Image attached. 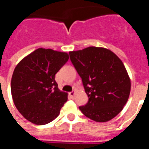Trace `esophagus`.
Wrapping results in <instances>:
<instances>
[{"label":"esophagus","mask_w":149,"mask_h":149,"mask_svg":"<svg viewBox=\"0 0 149 149\" xmlns=\"http://www.w3.org/2000/svg\"><path fill=\"white\" fill-rule=\"evenodd\" d=\"M69 95L71 98H74V96L75 95V91H72L71 93H69Z\"/></svg>","instance_id":"1"}]
</instances>
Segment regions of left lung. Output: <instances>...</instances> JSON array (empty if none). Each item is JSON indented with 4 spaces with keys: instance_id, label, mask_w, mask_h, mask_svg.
Here are the masks:
<instances>
[{
    "instance_id": "1",
    "label": "left lung",
    "mask_w": 149,
    "mask_h": 149,
    "mask_svg": "<svg viewBox=\"0 0 149 149\" xmlns=\"http://www.w3.org/2000/svg\"><path fill=\"white\" fill-rule=\"evenodd\" d=\"M69 55L89 98L79 109L95 122L113 119L127 103L131 92V80L122 60L110 50L93 46L70 51Z\"/></svg>"
}]
</instances>
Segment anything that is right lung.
<instances>
[{
  "label": "right lung",
  "instance_id": "add662e5",
  "mask_svg": "<svg viewBox=\"0 0 149 149\" xmlns=\"http://www.w3.org/2000/svg\"><path fill=\"white\" fill-rule=\"evenodd\" d=\"M68 60L65 52L40 48L18 63L12 76V97L27 120L45 125L58 116L68 93L58 89L55 74Z\"/></svg>",
  "mask_w": 149,
  "mask_h": 149
}]
</instances>
